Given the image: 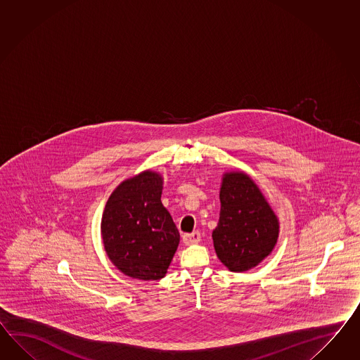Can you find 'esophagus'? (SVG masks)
<instances>
[{
  "mask_svg": "<svg viewBox=\"0 0 360 360\" xmlns=\"http://www.w3.org/2000/svg\"><path fill=\"white\" fill-rule=\"evenodd\" d=\"M200 233L199 231H193V233H190V234H184V237H182V240H184V243L186 245H196V243H199L200 242Z\"/></svg>",
  "mask_w": 360,
  "mask_h": 360,
  "instance_id": "1",
  "label": "esophagus"
}]
</instances>
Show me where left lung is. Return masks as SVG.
<instances>
[{"label":"left lung","instance_id":"1","mask_svg":"<svg viewBox=\"0 0 360 360\" xmlns=\"http://www.w3.org/2000/svg\"><path fill=\"white\" fill-rule=\"evenodd\" d=\"M219 219L213 245L230 272H247L271 255L280 221L259 186L245 172H226L219 188Z\"/></svg>","mask_w":360,"mask_h":360}]
</instances>
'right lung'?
Listing matches in <instances>:
<instances>
[{
  "instance_id": "obj_1",
  "label": "right lung",
  "mask_w": 360,
  "mask_h": 360,
  "mask_svg": "<svg viewBox=\"0 0 360 360\" xmlns=\"http://www.w3.org/2000/svg\"><path fill=\"white\" fill-rule=\"evenodd\" d=\"M162 176L144 170L118 184L106 202L101 238L109 260L141 281L165 277L179 245V231L161 202Z\"/></svg>"
}]
</instances>
